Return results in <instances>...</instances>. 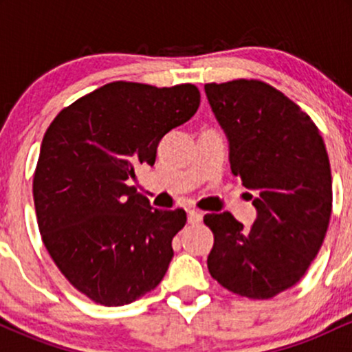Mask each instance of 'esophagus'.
I'll return each instance as SVG.
<instances>
[{
    "label": "esophagus",
    "mask_w": 352,
    "mask_h": 352,
    "mask_svg": "<svg viewBox=\"0 0 352 352\" xmlns=\"http://www.w3.org/2000/svg\"><path fill=\"white\" fill-rule=\"evenodd\" d=\"M187 220L190 225H200L201 220H204V215L200 212H197V210H192V212H188Z\"/></svg>",
    "instance_id": "esophagus-1"
}]
</instances>
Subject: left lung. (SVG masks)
Segmentation results:
<instances>
[{
  "label": "left lung",
  "mask_w": 352,
  "mask_h": 352,
  "mask_svg": "<svg viewBox=\"0 0 352 352\" xmlns=\"http://www.w3.org/2000/svg\"><path fill=\"white\" fill-rule=\"evenodd\" d=\"M230 142V167L254 190L258 217L246 230L230 212L207 213V258L228 292L270 300L305 276L333 210L329 157L319 129L298 104L258 79L205 84Z\"/></svg>",
  "instance_id": "left-lung-1"
}]
</instances>
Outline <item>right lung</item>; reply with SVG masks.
Returning <instances> with one entry per match:
<instances>
[{
  "label": "right lung",
  "mask_w": 352,
  "mask_h": 352,
  "mask_svg": "<svg viewBox=\"0 0 352 352\" xmlns=\"http://www.w3.org/2000/svg\"><path fill=\"white\" fill-rule=\"evenodd\" d=\"M193 84L116 80L64 107L43 137L33 177L39 233L67 281L102 306L151 293L170 265L184 208L157 210L131 179L162 137L197 112Z\"/></svg>",
  "instance_id": "1"
}]
</instances>
